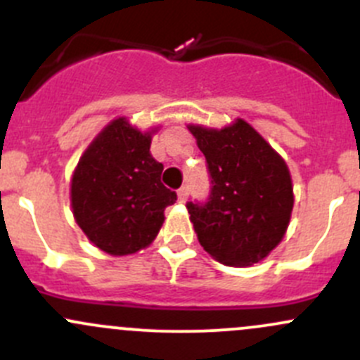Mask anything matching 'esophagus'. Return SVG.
Here are the masks:
<instances>
[{
    "mask_svg": "<svg viewBox=\"0 0 360 360\" xmlns=\"http://www.w3.org/2000/svg\"><path fill=\"white\" fill-rule=\"evenodd\" d=\"M177 198H179V202H186L188 198V186H183L177 190Z\"/></svg>",
    "mask_w": 360,
    "mask_h": 360,
    "instance_id": "34e87169",
    "label": "esophagus"
}]
</instances>
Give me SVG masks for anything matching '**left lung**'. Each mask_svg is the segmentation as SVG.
<instances>
[{
  "label": "left lung",
  "mask_w": 360,
  "mask_h": 360,
  "mask_svg": "<svg viewBox=\"0 0 360 360\" xmlns=\"http://www.w3.org/2000/svg\"><path fill=\"white\" fill-rule=\"evenodd\" d=\"M212 177L209 202H188L198 242L226 266L263 261L284 238L294 205L285 160L237 118L223 129L190 123Z\"/></svg>",
  "instance_id": "8db88e82"
}]
</instances>
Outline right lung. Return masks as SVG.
<instances>
[{"label":"right lung","mask_w":360,"mask_h":360,"mask_svg":"<svg viewBox=\"0 0 360 360\" xmlns=\"http://www.w3.org/2000/svg\"><path fill=\"white\" fill-rule=\"evenodd\" d=\"M157 130L143 132L118 116L94 137L72 172V216L86 238L111 256L148 248L165 209L177 200L160 181L163 165L150 151Z\"/></svg>","instance_id":"add662e5"}]
</instances>
